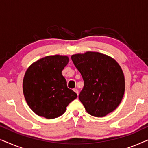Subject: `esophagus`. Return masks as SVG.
Wrapping results in <instances>:
<instances>
[{
  "label": "esophagus",
  "mask_w": 148,
  "mask_h": 148,
  "mask_svg": "<svg viewBox=\"0 0 148 148\" xmlns=\"http://www.w3.org/2000/svg\"><path fill=\"white\" fill-rule=\"evenodd\" d=\"M73 91H74V92H75V93H76V94H77V95L79 94V90H77V89H74V90H73Z\"/></svg>",
  "instance_id": "esophagus-1"
}]
</instances>
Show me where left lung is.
Listing matches in <instances>:
<instances>
[{
  "mask_svg": "<svg viewBox=\"0 0 148 148\" xmlns=\"http://www.w3.org/2000/svg\"><path fill=\"white\" fill-rule=\"evenodd\" d=\"M84 82L79 99L92 116L103 117L120 104L125 92L121 66L110 56L96 52L71 56Z\"/></svg>",
  "mask_w": 148,
  "mask_h": 148,
  "instance_id": "8db88e82",
  "label": "left lung"
}]
</instances>
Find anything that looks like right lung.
Returning a JSON list of instances; mask_svg holds the SVG:
<instances>
[{"label": "right lung", "instance_id": "right-lung-1", "mask_svg": "<svg viewBox=\"0 0 148 148\" xmlns=\"http://www.w3.org/2000/svg\"><path fill=\"white\" fill-rule=\"evenodd\" d=\"M69 62L66 56H47L26 71L23 91L29 108L38 116L52 119L61 116L77 95L67 88L62 71Z\"/></svg>", "mask_w": 148, "mask_h": 148}]
</instances>
